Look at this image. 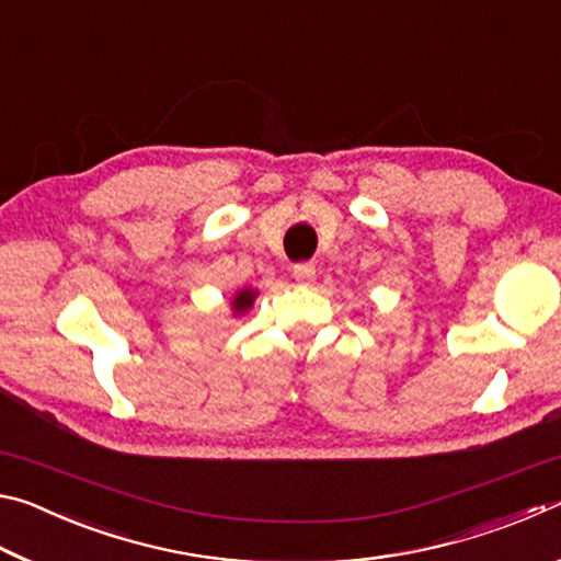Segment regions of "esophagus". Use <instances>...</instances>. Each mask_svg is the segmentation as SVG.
I'll list each match as a JSON object with an SVG mask.
<instances>
[{"label":"esophagus","mask_w":561,"mask_h":561,"mask_svg":"<svg viewBox=\"0 0 561 561\" xmlns=\"http://www.w3.org/2000/svg\"><path fill=\"white\" fill-rule=\"evenodd\" d=\"M291 277L297 279V282H301V284L311 282V279L317 277L314 264H311V262H299V264H294V267H291Z\"/></svg>","instance_id":"obj_1"}]
</instances>
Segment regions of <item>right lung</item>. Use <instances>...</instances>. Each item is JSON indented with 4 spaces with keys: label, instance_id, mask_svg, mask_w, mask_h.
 I'll list each match as a JSON object with an SVG mask.
<instances>
[{
    "label": "right lung",
    "instance_id": "1",
    "mask_svg": "<svg viewBox=\"0 0 561 561\" xmlns=\"http://www.w3.org/2000/svg\"><path fill=\"white\" fill-rule=\"evenodd\" d=\"M254 297H257V294H254L252 289H242L240 294H237V297H234V314H242V311L250 309Z\"/></svg>",
    "mask_w": 561,
    "mask_h": 561
}]
</instances>
